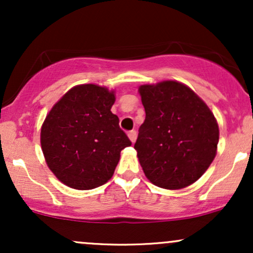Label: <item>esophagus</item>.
Wrapping results in <instances>:
<instances>
[{
  "label": "esophagus",
  "instance_id": "obj_1",
  "mask_svg": "<svg viewBox=\"0 0 253 253\" xmlns=\"http://www.w3.org/2000/svg\"><path fill=\"white\" fill-rule=\"evenodd\" d=\"M128 138L132 143H135V139H136V132L135 130H129L128 132Z\"/></svg>",
  "mask_w": 253,
  "mask_h": 253
}]
</instances>
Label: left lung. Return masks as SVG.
<instances>
[{"mask_svg": "<svg viewBox=\"0 0 253 253\" xmlns=\"http://www.w3.org/2000/svg\"><path fill=\"white\" fill-rule=\"evenodd\" d=\"M144 124L134 144L145 176L164 189H182L201 177L215 158L219 126L189 86L164 81L139 86Z\"/></svg>", "mask_w": 253, "mask_h": 253, "instance_id": "left-lung-1", "label": "left lung"}]
</instances>
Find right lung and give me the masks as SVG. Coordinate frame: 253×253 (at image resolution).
<instances>
[{
	"instance_id": "1",
	"label": "right lung",
	"mask_w": 253,
	"mask_h": 253,
	"mask_svg": "<svg viewBox=\"0 0 253 253\" xmlns=\"http://www.w3.org/2000/svg\"><path fill=\"white\" fill-rule=\"evenodd\" d=\"M114 91L96 84L69 90L52 107L40 133L46 163L60 182L78 190L112 178L120 152L132 143L110 112Z\"/></svg>"
}]
</instances>
